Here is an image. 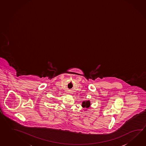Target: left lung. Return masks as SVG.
<instances>
[{
    "mask_svg": "<svg viewBox=\"0 0 146 146\" xmlns=\"http://www.w3.org/2000/svg\"><path fill=\"white\" fill-rule=\"evenodd\" d=\"M90 106V101L89 100L83 101L82 103V107L83 108H86V109H88Z\"/></svg>",
    "mask_w": 146,
    "mask_h": 146,
    "instance_id": "left-lung-1",
    "label": "left lung"
}]
</instances>
